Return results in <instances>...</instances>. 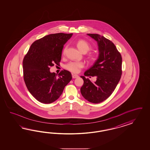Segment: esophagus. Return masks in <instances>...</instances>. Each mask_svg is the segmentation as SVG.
Wrapping results in <instances>:
<instances>
[{
	"label": "esophagus",
	"mask_w": 150,
	"mask_h": 150,
	"mask_svg": "<svg viewBox=\"0 0 150 150\" xmlns=\"http://www.w3.org/2000/svg\"><path fill=\"white\" fill-rule=\"evenodd\" d=\"M79 77V76L77 75H75V74H72V77L73 79H76Z\"/></svg>",
	"instance_id": "34e87169"
}]
</instances>
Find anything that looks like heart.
Here are the masks:
<instances>
[{"instance_id":"obj_1","label":"heart","mask_w":150,"mask_h":150,"mask_svg":"<svg viewBox=\"0 0 150 150\" xmlns=\"http://www.w3.org/2000/svg\"><path fill=\"white\" fill-rule=\"evenodd\" d=\"M76 45L78 48L83 53H86L91 49V46L87 41L80 40L76 42ZM67 47L64 50L63 53L65 52ZM84 67V63L82 62L71 61L64 65L65 69L73 73H78L81 69Z\"/></svg>"}]
</instances>
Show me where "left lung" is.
I'll list each match as a JSON object with an SVG mask.
<instances>
[{"instance_id": "obj_1", "label": "left lung", "mask_w": 150, "mask_h": 150, "mask_svg": "<svg viewBox=\"0 0 150 150\" xmlns=\"http://www.w3.org/2000/svg\"><path fill=\"white\" fill-rule=\"evenodd\" d=\"M97 42L99 56L95 64L86 70L85 76L96 77L94 82L83 76L81 95L93 103L107 100L113 92L122 74V58L113 43L98 34H87Z\"/></svg>"}]
</instances>
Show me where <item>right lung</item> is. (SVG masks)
Returning <instances> with one entry per match:
<instances>
[{"instance_id":"add662e5","label":"right lung","mask_w":150,"mask_h":150,"mask_svg":"<svg viewBox=\"0 0 150 150\" xmlns=\"http://www.w3.org/2000/svg\"><path fill=\"white\" fill-rule=\"evenodd\" d=\"M73 33L50 34L35 41L23 60V80L28 90L37 100L48 104L58 99L72 79L71 74L62 70L57 76L50 68L59 65L64 45Z\"/></svg>"}]
</instances>
